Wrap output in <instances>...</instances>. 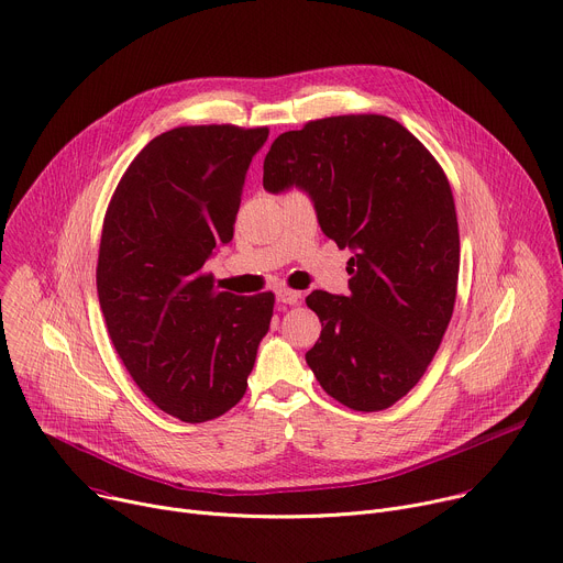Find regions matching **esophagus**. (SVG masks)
Wrapping results in <instances>:
<instances>
[{
  "mask_svg": "<svg viewBox=\"0 0 563 563\" xmlns=\"http://www.w3.org/2000/svg\"><path fill=\"white\" fill-rule=\"evenodd\" d=\"M276 298L278 302H285V305H296L300 300V291L296 289H289V287H280L276 289Z\"/></svg>",
  "mask_w": 563,
  "mask_h": 563,
  "instance_id": "1",
  "label": "esophagus"
}]
</instances>
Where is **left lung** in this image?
Wrapping results in <instances>:
<instances>
[{
	"label": "left lung",
	"mask_w": 563,
	"mask_h": 563,
	"mask_svg": "<svg viewBox=\"0 0 563 563\" xmlns=\"http://www.w3.org/2000/svg\"><path fill=\"white\" fill-rule=\"evenodd\" d=\"M269 192H310L323 233L350 249V294L305 302L321 336L305 360L352 411H384L427 373L453 314L460 235L449 179L401 123L345 114L280 134L265 157Z\"/></svg>",
	"instance_id": "1"
}]
</instances>
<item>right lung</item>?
<instances>
[{
    "mask_svg": "<svg viewBox=\"0 0 563 563\" xmlns=\"http://www.w3.org/2000/svg\"><path fill=\"white\" fill-rule=\"evenodd\" d=\"M269 128L184 125L152 139L103 220L96 289L110 339L164 413L207 422L233 408L269 330L274 294L218 291L203 272L233 238L249 164Z\"/></svg>",
    "mask_w": 563,
    "mask_h": 563,
    "instance_id": "right-lung-1",
    "label": "right lung"
}]
</instances>
